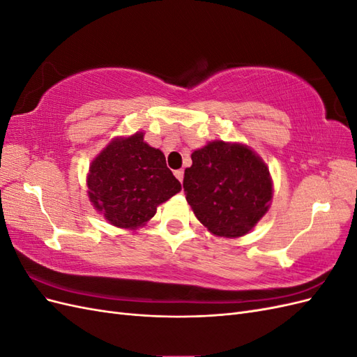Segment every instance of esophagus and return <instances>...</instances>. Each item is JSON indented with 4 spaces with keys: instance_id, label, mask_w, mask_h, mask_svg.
Wrapping results in <instances>:
<instances>
[{
    "instance_id": "1",
    "label": "esophagus",
    "mask_w": 357,
    "mask_h": 357,
    "mask_svg": "<svg viewBox=\"0 0 357 357\" xmlns=\"http://www.w3.org/2000/svg\"><path fill=\"white\" fill-rule=\"evenodd\" d=\"M174 176L177 177V180H178L180 183H183V177H185V171H183V169H177V171L174 172Z\"/></svg>"
}]
</instances>
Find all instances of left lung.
<instances>
[{
  "label": "left lung",
  "instance_id": "obj_1",
  "mask_svg": "<svg viewBox=\"0 0 357 357\" xmlns=\"http://www.w3.org/2000/svg\"><path fill=\"white\" fill-rule=\"evenodd\" d=\"M183 188L197 219L225 238L252 231L273 199V180L261 156L244 144L222 139L192 153Z\"/></svg>",
  "mask_w": 357,
  "mask_h": 357
}]
</instances>
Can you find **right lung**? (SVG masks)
<instances>
[{
  "label": "right lung",
  "instance_id": "right-lung-1",
  "mask_svg": "<svg viewBox=\"0 0 357 357\" xmlns=\"http://www.w3.org/2000/svg\"><path fill=\"white\" fill-rule=\"evenodd\" d=\"M86 181L95 210L123 229L146 225L162 202L181 190L164 153L144 142V132L107 144L92 160Z\"/></svg>",
  "mask_w": 357,
  "mask_h": 357
}]
</instances>
